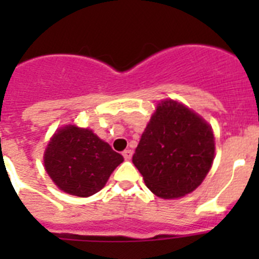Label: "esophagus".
Wrapping results in <instances>:
<instances>
[{
    "label": "esophagus",
    "instance_id": "esophagus-1",
    "mask_svg": "<svg viewBox=\"0 0 259 259\" xmlns=\"http://www.w3.org/2000/svg\"><path fill=\"white\" fill-rule=\"evenodd\" d=\"M123 157H124L125 161H130V159L132 158V150H130V149L124 150V152H123Z\"/></svg>",
    "mask_w": 259,
    "mask_h": 259
}]
</instances>
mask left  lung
Here are the masks:
<instances>
[{
  "label": "left lung",
  "mask_w": 259,
  "mask_h": 259,
  "mask_svg": "<svg viewBox=\"0 0 259 259\" xmlns=\"http://www.w3.org/2000/svg\"><path fill=\"white\" fill-rule=\"evenodd\" d=\"M214 134L198 114L174 100L158 104L132 162L146 187L171 200L191 193L214 161Z\"/></svg>",
  "instance_id": "left-lung-1"
}]
</instances>
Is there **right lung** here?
I'll use <instances>...</instances> for the list:
<instances>
[{
  "mask_svg": "<svg viewBox=\"0 0 259 259\" xmlns=\"http://www.w3.org/2000/svg\"><path fill=\"white\" fill-rule=\"evenodd\" d=\"M123 157L92 130L66 125L53 135L44 153V166L61 191L89 197L101 191Z\"/></svg>",
  "mask_w": 259,
  "mask_h": 259,
  "instance_id": "add662e5",
  "label": "right lung"
}]
</instances>
